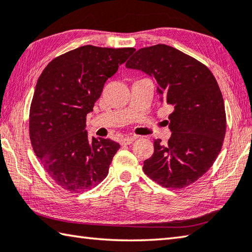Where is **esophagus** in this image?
Listing matches in <instances>:
<instances>
[{
    "label": "esophagus",
    "mask_w": 252,
    "mask_h": 252,
    "mask_svg": "<svg viewBox=\"0 0 252 252\" xmlns=\"http://www.w3.org/2000/svg\"><path fill=\"white\" fill-rule=\"evenodd\" d=\"M134 140H135L134 136H126V138H123V139L120 141V143H121L122 145H130Z\"/></svg>",
    "instance_id": "obj_1"
}]
</instances>
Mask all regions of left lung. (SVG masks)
Returning <instances> with one entry per match:
<instances>
[{
	"label": "left lung",
	"instance_id": "obj_1",
	"mask_svg": "<svg viewBox=\"0 0 252 252\" xmlns=\"http://www.w3.org/2000/svg\"><path fill=\"white\" fill-rule=\"evenodd\" d=\"M153 76L159 101L172 107L166 145L154 140L143 171L163 187L193 184L216 161L226 134V111L217 80L207 66L181 50L158 44L135 52L126 63Z\"/></svg>",
	"mask_w": 252,
	"mask_h": 252
}]
</instances>
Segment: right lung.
I'll return each mask as SVG.
<instances>
[{
	"label": "right lung",
	"mask_w": 252,
	"mask_h": 252,
	"mask_svg": "<svg viewBox=\"0 0 252 252\" xmlns=\"http://www.w3.org/2000/svg\"><path fill=\"white\" fill-rule=\"evenodd\" d=\"M134 50L86 45L54 58L40 74L30 109V139L45 172L62 189L80 193L107 177L120 144L90 141L86 118L104 82Z\"/></svg>",
	"instance_id": "1"
}]
</instances>
